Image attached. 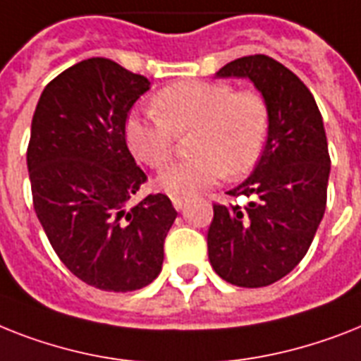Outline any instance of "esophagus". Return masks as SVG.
<instances>
[{"label":"esophagus","instance_id":"1","mask_svg":"<svg viewBox=\"0 0 361 361\" xmlns=\"http://www.w3.org/2000/svg\"><path fill=\"white\" fill-rule=\"evenodd\" d=\"M172 204H174L176 209L181 211L183 209V206H185V200H183V198H180V196H174V198H172Z\"/></svg>","mask_w":361,"mask_h":361}]
</instances>
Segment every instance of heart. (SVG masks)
<instances>
[{
  "mask_svg": "<svg viewBox=\"0 0 361 361\" xmlns=\"http://www.w3.org/2000/svg\"><path fill=\"white\" fill-rule=\"evenodd\" d=\"M155 113L133 114L126 135L131 152L152 169L172 154L174 133L195 130L190 157L166 166L157 187L174 196H190L224 176H243L256 165L269 133V109L256 90H233L222 81H183L155 96Z\"/></svg>",
  "mask_w": 361,
  "mask_h": 361,
  "instance_id": "b5f03b06",
  "label": "heart"
}]
</instances>
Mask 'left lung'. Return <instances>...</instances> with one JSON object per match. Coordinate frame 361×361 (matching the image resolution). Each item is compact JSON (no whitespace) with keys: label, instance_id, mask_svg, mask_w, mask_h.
Listing matches in <instances>:
<instances>
[{"label":"left lung","instance_id":"left-lung-1","mask_svg":"<svg viewBox=\"0 0 361 361\" xmlns=\"http://www.w3.org/2000/svg\"><path fill=\"white\" fill-rule=\"evenodd\" d=\"M215 78L250 79L269 109V133L256 169L228 190L252 198L247 207L213 206L209 263L233 286H271L306 256L326 209L323 116L306 85L267 55L235 59Z\"/></svg>","mask_w":361,"mask_h":361}]
</instances>
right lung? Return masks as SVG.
Here are the masks:
<instances>
[{
  "label": "right lung",
  "instance_id": "obj_1",
  "mask_svg": "<svg viewBox=\"0 0 361 361\" xmlns=\"http://www.w3.org/2000/svg\"><path fill=\"white\" fill-rule=\"evenodd\" d=\"M150 81L92 57L46 85L31 122L33 206L59 259L102 291L159 276L176 209L166 195L131 204L146 174L126 145V118Z\"/></svg>",
  "mask_w": 361,
  "mask_h": 361
}]
</instances>
